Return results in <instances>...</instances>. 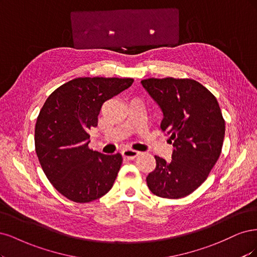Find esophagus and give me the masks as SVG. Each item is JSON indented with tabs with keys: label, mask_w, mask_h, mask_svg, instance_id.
<instances>
[{
	"label": "esophagus",
	"mask_w": 257,
	"mask_h": 257,
	"mask_svg": "<svg viewBox=\"0 0 257 257\" xmlns=\"http://www.w3.org/2000/svg\"><path fill=\"white\" fill-rule=\"evenodd\" d=\"M139 155H140L139 152H137L135 150H130V148H128V150H125L122 152V157H123V158L128 159V160H134L135 158H137Z\"/></svg>",
	"instance_id": "34e87169"
}]
</instances>
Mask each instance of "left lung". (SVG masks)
I'll use <instances>...</instances> for the list:
<instances>
[{
    "mask_svg": "<svg viewBox=\"0 0 257 257\" xmlns=\"http://www.w3.org/2000/svg\"><path fill=\"white\" fill-rule=\"evenodd\" d=\"M141 83L161 107V129L174 146L171 161L155 156L147 186L157 196L185 197L207 179L222 151L225 120L217 98L192 79L151 78Z\"/></svg>",
    "mask_w": 257,
    "mask_h": 257,
    "instance_id": "left-lung-1",
    "label": "left lung"
}]
</instances>
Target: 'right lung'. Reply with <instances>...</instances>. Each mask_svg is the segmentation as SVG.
Segmentation results:
<instances>
[{
  "mask_svg": "<svg viewBox=\"0 0 257 257\" xmlns=\"http://www.w3.org/2000/svg\"><path fill=\"white\" fill-rule=\"evenodd\" d=\"M134 83L131 78H77L47 98L35 126V151L47 178L62 195L88 203L110 191L120 169L119 153L88 147L102 104Z\"/></svg>",
  "mask_w": 257,
  "mask_h": 257,
  "instance_id": "right-lung-1",
  "label": "right lung"
}]
</instances>
